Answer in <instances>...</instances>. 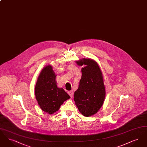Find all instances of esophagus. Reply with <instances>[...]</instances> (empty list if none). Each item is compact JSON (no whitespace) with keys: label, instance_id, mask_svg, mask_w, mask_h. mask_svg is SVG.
<instances>
[{"label":"esophagus","instance_id":"1","mask_svg":"<svg viewBox=\"0 0 147 147\" xmlns=\"http://www.w3.org/2000/svg\"><path fill=\"white\" fill-rule=\"evenodd\" d=\"M68 94L69 95L70 98H73V91H72V90H71V91H68Z\"/></svg>","mask_w":147,"mask_h":147}]
</instances>
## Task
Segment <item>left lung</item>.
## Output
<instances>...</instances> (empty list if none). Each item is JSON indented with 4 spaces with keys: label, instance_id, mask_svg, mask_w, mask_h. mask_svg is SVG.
<instances>
[{
    "label": "left lung",
    "instance_id": "8db88e82",
    "mask_svg": "<svg viewBox=\"0 0 147 147\" xmlns=\"http://www.w3.org/2000/svg\"><path fill=\"white\" fill-rule=\"evenodd\" d=\"M82 68L79 87L74 94V100L79 111L89 117L98 112L105 100V88L102 74L98 63L91 59L77 61Z\"/></svg>",
    "mask_w": 147,
    "mask_h": 147
}]
</instances>
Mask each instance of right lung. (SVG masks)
Listing matches in <instances>:
<instances>
[{"instance_id": "right-lung-1", "label": "right lung", "mask_w": 147, "mask_h": 147, "mask_svg": "<svg viewBox=\"0 0 147 147\" xmlns=\"http://www.w3.org/2000/svg\"><path fill=\"white\" fill-rule=\"evenodd\" d=\"M56 76L51 65L42 69L35 86V96L40 108L49 114L58 111L64 101L70 98L62 88L57 86Z\"/></svg>"}]
</instances>
